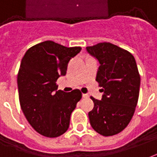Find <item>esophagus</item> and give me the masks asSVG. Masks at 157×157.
<instances>
[{
	"instance_id": "obj_1",
	"label": "esophagus",
	"mask_w": 157,
	"mask_h": 157,
	"mask_svg": "<svg viewBox=\"0 0 157 157\" xmlns=\"http://www.w3.org/2000/svg\"><path fill=\"white\" fill-rule=\"evenodd\" d=\"M82 97H83V98H88V97H89V95H88V94H82Z\"/></svg>"
}]
</instances>
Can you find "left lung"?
Instances as JSON below:
<instances>
[{"label": "left lung", "instance_id": "obj_1", "mask_svg": "<svg viewBox=\"0 0 157 157\" xmlns=\"http://www.w3.org/2000/svg\"><path fill=\"white\" fill-rule=\"evenodd\" d=\"M86 52L99 61L96 80L103 92L101 101L90 97V126L104 136H113L127 126L137 105L140 78L136 62L130 52L109 42L87 46Z\"/></svg>", "mask_w": 157, "mask_h": 157}]
</instances>
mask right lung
I'll return each instance as SVG.
<instances>
[{
  "label": "right lung",
  "instance_id": "add662e5",
  "mask_svg": "<svg viewBox=\"0 0 157 157\" xmlns=\"http://www.w3.org/2000/svg\"><path fill=\"white\" fill-rule=\"evenodd\" d=\"M81 50L46 40L27 50L21 60L17 75L21 107L30 125L44 136L57 137L69 128L82 92L57 90L56 82L66 75L70 60Z\"/></svg>",
  "mask_w": 157,
  "mask_h": 157
}]
</instances>
